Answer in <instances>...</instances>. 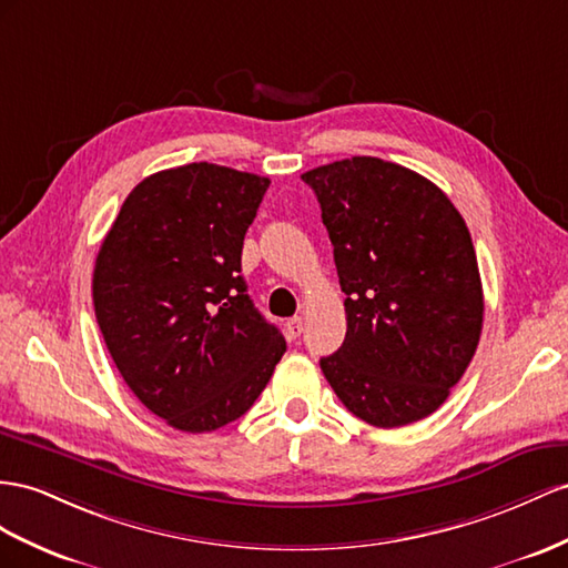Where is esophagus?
Returning a JSON list of instances; mask_svg holds the SVG:
<instances>
[{
  "mask_svg": "<svg viewBox=\"0 0 568 568\" xmlns=\"http://www.w3.org/2000/svg\"><path fill=\"white\" fill-rule=\"evenodd\" d=\"M285 331H287V336H290V338H300V336H302V331H304L302 316H293V318H287Z\"/></svg>",
  "mask_w": 568,
  "mask_h": 568,
  "instance_id": "1",
  "label": "esophagus"
}]
</instances>
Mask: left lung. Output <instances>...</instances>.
I'll return each instance as SVG.
<instances>
[{
    "mask_svg": "<svg viewBox=\"0 0 568 568\" xmlns=\"http://www.w3.org/2000/svg\"><path fill=\"white\" fill-rule=\"evenodd\" d=\"M322 206L347 331L322 372L367 425L432 415L483 333V283L468 225L423 174L355 155L302 174Z\"/></svg>",
    "mask_w": 568,
    "mask_h": 568,
    "instance_id": "1",
    "label": "left lung"
}]
</instances>
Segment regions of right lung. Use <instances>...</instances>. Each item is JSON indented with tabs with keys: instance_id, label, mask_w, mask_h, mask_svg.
Wrapping results in <instances>:
<instances>
[{
	"instance_id": "add662e5",
	"label": "right lung",
	"mask_w": 568,
	"mask_h": 568,
	"mask_svg": "<svg viewBox=\"0 0 568 568\" xmlns=\"http://www.w3.org/2000/svg\"><path fill=\"white\" fill-rule=\"evenodd\" d=\"M268 184L213 163L155 172L124 199L100 244V333L132 394L180 432L235 423L285 353L240 275Z\"/></svg>"
}]
</instances>
